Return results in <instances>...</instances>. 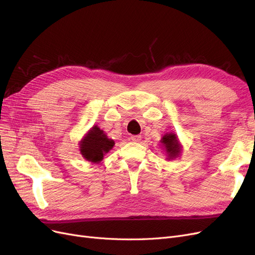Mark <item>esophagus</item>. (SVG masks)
Returning a JSON list of instances; mask_svg holds the SVG:
<instances>
[{
    "label": "esophagus",
    "instance_id": "esophagus-1",
    "mask_svg": "<svg viewBox=\"0 0 255 255\" xmlns=\"http://www.w3.org/2000/svg\"><path fill=\"white\" fill-rule=\"evenodd\" d=\"M140 138H141L140 135H132V136H131V140H132V141H139Z\"/></svg>",
    "mask_w": 255,
    "mask_h": 255
}]
</instances>
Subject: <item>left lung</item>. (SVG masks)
<instances>
[{"mask_svg": "<svg viewBox=\"0 0 255 255\" xmlns=\"http://www.w3.org/2000/svg\"><path fill=\"white\" fill-rule=\"evenodd\" d=\"M161 142L163 143V146L165 147V151L169 154L170 158H175L178 156V154L180 153V145L178 143V139H177L176 135L173 133H168L165 134Z\"/></svg>", "mask_w": 255, "mask_h": 255, "instance_id": "obj_1", "label": "left lung"}]
</instances>
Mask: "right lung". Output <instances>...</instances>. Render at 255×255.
<instances>
[{
    "mask_svg": "<svg viewBox=\"0 0 255 255\" xmlns=\"http://www.w3.org/2000/svg\"><path fill=\"white\" fill-rule=\"evenodd\" d=\"M114 145L115 141L109 139L104 134L103 130L95 126L81 140L80 151L86 160L97 163L103 159L104 154L112 149Z\"/></svg>",
    "mask_w": 255,
    "mask_h": 255,
    "instance_id": "add662e5",
    "label": "right lung"
}]
</instances>
